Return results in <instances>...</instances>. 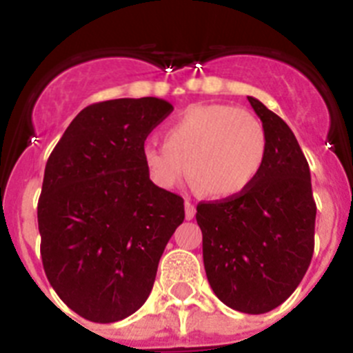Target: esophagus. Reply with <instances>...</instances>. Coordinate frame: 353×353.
I'll list each match as a JSON object with an SVG mask.
<instances>
[{
	"mask_svg": "<svg viewBox=\"0 0 353 353\" xmlns=\"http://www.w3.org/2000/svg\"><path fill=\"white\" fill-rule=\"evenodd\" d=\"M196 215V207L191 203V201H185V219L191 221Z\"/></svg>",
	"mask_w": 353,
	"mask_h": 353,
	"instance_id": "1",
	"label": "esophagus"
}]
</instances>
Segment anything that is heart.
<instances>
[{"mask_svg": "<svg viewBox=\"0 0 353 353\" xmlns=\"http://www.w3.org/2000/svg\"><path fill=\"white\" fill-rule=\"evenodd\" d=\"M269 143L261 121L228 104L183 109L164 129V145L141 150L148 176L161 189H176L189 176L217 199L244 194L267 161Z\"/></svg>", "mask_w": 353, "mask_h": 353, "instance_id": "obj_1", "label": "heart"}]
</instances>
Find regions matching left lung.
Returning a JSON list of instances; mask_svg holds the SVG:
<instances>
[{"mask_svg":"<svg viewBox=\"0 0 353 353\" xmlns=\"http://www.w3.org/2000/svg\"><path fill=\"white\" fill-rule=\"evenodd\" d=\"M248 101L269 143L263 170L244 194L201 201L196 221L215 295L232 310L261 314L283 304L310 267L316 205L310 166L292 129L258 99Z\"/></svg>","mask_w":353,"mask_h":353,"instance_id":"8db88e82","label":"left lung"}]
</instances>
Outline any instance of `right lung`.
<instances>
[{"mask_svg": "<svg viewBox=\"0 0 353 353\" xmlns=\"http://www.w3.org/2000/svg\"><path fill=\"white\" fill-rule=\"evenodd\" d=\"M170 102L114 99L84 108L54 150L39 199L46 276L90 322L130 316L148 299L183 199L148 176L141 150Z\"/></svg>", "mask_w": 353, "mask_h": 353, "instance_id": "1", "label": "right lung"}]
</instances>
